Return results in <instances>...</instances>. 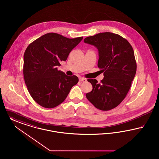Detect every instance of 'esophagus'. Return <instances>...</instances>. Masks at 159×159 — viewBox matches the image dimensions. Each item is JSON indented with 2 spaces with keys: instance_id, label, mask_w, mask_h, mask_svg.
<instances>
[{
  "instance_id": "34e87169",
  "label": "esophagus",
  "mask_w": 159,
  "mask_h": 159,
  "mask_svg": "<svg viewBox=\"0 0 159 159\" xmlns=\"http://www.w3.org/2000/svg\"><path fill=\"white\" fill-rule=\"evenodd\" d=\"M79 81H83V82H86L87 80H86L85 78H84L80 77V78H79Z\"/></svg>"
}]
</instances>
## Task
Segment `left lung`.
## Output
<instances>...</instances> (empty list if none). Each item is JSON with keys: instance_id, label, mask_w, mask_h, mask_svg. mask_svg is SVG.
<instances>
[{"instance_id": "8db88e82", "label": "left lung", "mask_w": 159, "mask_h": 159, "mask_svg": "<svg viewBox=\"0 0 159 159\" xmlns=\"http://www.w3.org/2000/svg\"><path fill=\"white\" fill-rule=\"evenodd\" d=\"M84 42L98 50V66L104 76L100 83L96 79H88L93 89L86 98L100 110L114 108L125 98L136 74L133 48L125 39L111 32L87 37Z\"/></svg>"}]
</instances>
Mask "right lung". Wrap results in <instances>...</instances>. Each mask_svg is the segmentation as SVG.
Instances as JSON below:
<instances>
[{
    "instance_id": "1",
    "label": "right lung",
    "mask_w": 159,
    "mask_h": 159,
    "mask_svg": "<svg viewBox=\"0 0 159 159\" xmlns=\"http://www.w3.org/2000/svg\"><path fill=\"white\" fill-rule=\"evenodd\" d=\"M83 37L69 39L48 33L32 42L24 54L23 75L30 96L39 105L52 108L67 98L78 82L75 75L67 76L58 70L61 61L67 57Z\"/></svg>"
}]
</instances>
